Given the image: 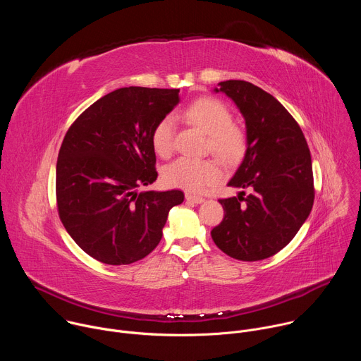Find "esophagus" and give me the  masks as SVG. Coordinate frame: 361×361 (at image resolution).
I'll use <instances>...</instances> for the list:
<instances>
[{
  "label": "esophagus",
  "mask_w": 361,
  "mask_h": 361,
  "mask_svg": "<svg viewBox=\"0 0 361 361\" xmlns=\"http://www.w3.org/2000/svg\"><path fill=\"white\" fill-rule=\"evenodd\" d=\"M185 200L190 201V202H194V204H201L204 202V198L200 197V195H192V194H185Z\"/></svg>",
  "instance_id": "1"
}]
</instances>
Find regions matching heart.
I'll return each instance as SVG.
<instances>
[{
  "label": "heart",
  "mask_w": 361,
  "mask_h": 361,
  "mask_svg": "<svg viewBox=\"0 0 361 361\" xmlns=\"http://www.w3.org/2000/svg\"><path fill=\"white\" fill-rule=\"evenodd\" d=\"M184 118L209 135L212 151L227 164L238 161L245 151V134L231 124L233 116L228 107L217 98L202 97L184 110ZM176 120L163 117L151 133V144L159 156L167 157L173 151ZM223 171L214 160H195L180 157L164 167L163 181L169 187L191 192L202 191L221 180Z\"/></svg>",
  "instance_id": "1"
}]
</instances>
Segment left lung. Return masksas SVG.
Here are the masks:
<instances>
[{"label": "left lung", "instance_id": "8db88e82", "mask_svg": "<svg viewBox=\"0 0 361 361\" xmlns=\"http://www.w3.org/2000/svg\"><path fill=\"white\" fill-rule=\"evenodd\" d=\"M214 92L234 101L245 121L244 159L227 185L247 190L220 200L216 245L241 262H259L284 248L310 216L313 166L307 141L290 113L251 82L228 80Z\"/></svg>", "mask_w": 361, "mask_h": 361}]
</instances>
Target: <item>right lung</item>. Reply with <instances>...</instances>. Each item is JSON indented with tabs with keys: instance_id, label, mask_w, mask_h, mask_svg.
Wrapping results in <instances>:
<instances>
[{
	"instance_id": "add662e5",
	"label": "right lung",
	"mask_w": 361,
	"mask_h": 361,
	"mask_svg": "<svg viewBox=\"0 0 361 361\" xmlns=\"http://www.w3.org/2000/svg\"><path fill=\"white\" fill-rule=\"evenodd\" d=\"M180 90L124 87L97 99L68 128L57 161V205L71 238L92 259L135 263L156 248L180 190L141 191L157 180L151 133Z\"/></svg>"
}]
</instances>
